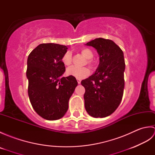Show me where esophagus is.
I'll return each mask as SVG.
<instances>
[{
    "label": "esophagus",
    "mask_w": 155,
    "mask_h": 155,
    "mask_svg": "<svg viewBox=\"0 0 155 155\" xmlns=\"http://www.w3.org/2000/svg\"><path fill=\"white\" fill-rule=\"evenodd\" d=\"M77 82H78V84H81V81L80 80H78Z\"/></svg>",
    "instance_id": "1"
}]
</instances>
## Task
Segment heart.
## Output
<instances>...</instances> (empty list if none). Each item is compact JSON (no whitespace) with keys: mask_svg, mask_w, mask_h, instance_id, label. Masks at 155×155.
Returning <instances> with one entry per match:
<instances>
[{"mask_svg":"<svg viewBox=\"0 0 155 155\" xmlns=\"http://www.w3.org/2000/svg\"><path fill=\"white\" fill-rule=\"evenodd\" d=\"M81 53L84 57L87 58V64L92 68L95 67V64L92 58L94 57V54L91 49L88 48H83L81 50ZM62 61L66 66H70L72 62V56L71 51L66 52L63 57L62 58ZM90 69L88 67L78 68L76 67H72L68 68L67 70V74L77 79H83L87 77L90 74Z\"/></svg>","mask_w":155,"mask_h":155,"instance_id":"1","label":"heart"}]
</instances>
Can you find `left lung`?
<instances>
[{
	"label": "left lung",
	"instance_id": "8db88e82",
	"mask_svg": "<svg viewBox=\"0 0 155 155\" xmlns=\"http://www.w3.org/2000/svg\"><path fill=\"white\" fill-rule=\"evenodd\" d=\"M97 49L99 65L95 73L81 81L85 88L84 107L91 117L103 118L119 106L124 87L123 52L114 42L103 38L87 42Z\"/></svg>",
	"mask_w": 155,
	"mask_h": 155
}]
</instances>
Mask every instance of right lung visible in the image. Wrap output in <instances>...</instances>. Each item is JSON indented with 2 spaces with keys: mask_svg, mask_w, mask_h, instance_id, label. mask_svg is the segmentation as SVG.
Returning <instances> with one entry per match:
<instances>
[{
  "mask_svg": "<svg viewBox=\"0 0 155 155\" xmlns=\"http://www.w3.org/2000/svg\"><path fill=\"white\" fill-rule=\"evenodd\" d=\"M67 47L54 43L39 45L29 54L27 77L28 94L32 108L42 118L58 120L68 108V101L78 83L65 71L62 58Z\"/></svg>",
  "mask_w": 155,
  "mask_h": 155,
  "instance_id": "add662e5",
  "label": "right lung"
}]
</instances>
